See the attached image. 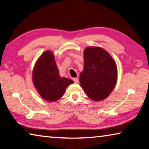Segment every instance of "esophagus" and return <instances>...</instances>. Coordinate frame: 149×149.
<instances>
[{
	"label": "esophagus",
	"mask_w": 149,
	"mask_h": 149,
	"mask_svg": "<svg viewBox=\"0 0 149 149\" xmlns=\"http://www.w3.org/2000/svg\"><path fill=\"white\" fill-rule=\"evenodd\" d=\"M73 80H74V81L75 83H78V82H79V79H78L77 77L74 78V79H73Z\"/></svg>",
	"instance_id": "1"
}]
</instances>
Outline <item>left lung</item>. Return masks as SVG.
Returning <instances> with one entry per match:
<instances>
[{
    "label": "left lung",
    "instance_id": "1",
    "mask_svg": "<svg viewBox=\"0 0 149 149\" xmlns=\"http://www.w3.org/2000/svg\"><path fill=\"white\" fill-rule=\"evenodd\" d=\"M84 70L81 73V86L91 99L103 100L112 91L117 81V67L114 60L102 48L85 49Z\"/></svg>",
    "mask_w": 149,
    "mask_h": 149
}]
</instances>
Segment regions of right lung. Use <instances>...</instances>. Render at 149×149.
Returning a JSON list of instances; mask_svg holds the SVG:
<instances>
[{
  "label": "right lung",
  "instance_id": "obj_1",
  "mask_svg": "<svg viewBox=\"0 0 149 149\" xmlns=\"http://www.w3.org/2000/svg\"><path fill=\"white\" fill-rule=\"evenodd\" d=\"M33 81L37 91L48 101H56L61 98L72 80L60 77L58 70L52 52L42 54L35 65Z\"/></svg>",
  "mask_w": 149,
  "mask_h": 149
}]
</instances>
